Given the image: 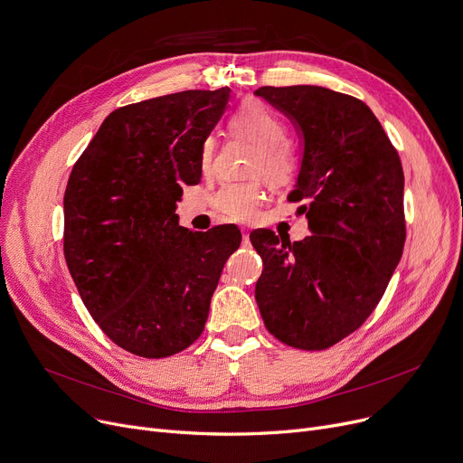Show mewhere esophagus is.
I'll list each match as a JSON object with an SVG mask.
<instances>
[{
	"instance_id": "34e87169",
	"label": "esophagus",
	"mask_w": 463,
	"mask_h": 463,
	"mask_svg": "<svg viewBox=\"0 0 463 463\" xmlns=\"http://www.w3.org/2000/svg\"><path fill=\"white\" fill-rule=\"evenodd\" d=\"M241 240H244V244H248V241H250V232L246 229L241 231Z\"/></svg>"
}]
</instances>
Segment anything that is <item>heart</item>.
Masks as SVG:
<instances>
[{
  "instance_id": "1",
  "label": "heart",
  "mask_w": 463,
  "mask_h": 463,
  "mask_svg": "<svg viewBox=\"0 0 463 463\" xmlns=\"http://www.w3.org/2000/svg\"><path fill=\"white\" fill-rule=\"evenodd\" d=\"M231 128L236 135L246 137L259 144V154L253 163V176L283 187L298 175V157L285 144L287 128L283 121L259 101L241 105L232 119ZM215 156V140L210 137L201 148V166L204 173L212 168ZM262 191L257 184H225L215 193L213 208L231 222H251L260 204Z\"/></svg>"
}]
</instances>
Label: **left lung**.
Listing matches in <instances>:
<instances>
[{
	"mask_svg": "<svg viewBox=\"0 0 463 463\" xmlns=\"http://www.w3.org/2000/svg\"><path fill=\"white\" fill-rule=\"evenodd\" d=\"M304 138L290 203L311 231L300 241L259 229L255 300L285 345L323 351L353 334L383 298L403 253V168L366 103L321 86H262Z\"/></svg>",
	"mask_w": 463,
	"mask_h": 463,
	"instance_id": "left-lung-1",
	"label": "left lung"
}]
</instances>
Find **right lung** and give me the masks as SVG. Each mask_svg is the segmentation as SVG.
Returning <instances> with one entry per match:
<instances>
[{
	"instance_id": "obj_1",
	"label": "right lung",
	"mask_w": 463,
	"mask_h": 463,
	"mask_svg": "<svg viewBox=\"0 0 463 463\" xmlns=\"http://www.w3.org/2000/svg\"><path fill=\"white\" fill-rule=\"evenodd\" d=\"M229 88L187 90L116 109L71 170L63 255L93 321L137 356L187 349L208 319L234 225L180 227L182 185L201 182V148Z\"/></svg>"
}]
</instances>
